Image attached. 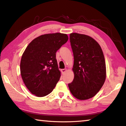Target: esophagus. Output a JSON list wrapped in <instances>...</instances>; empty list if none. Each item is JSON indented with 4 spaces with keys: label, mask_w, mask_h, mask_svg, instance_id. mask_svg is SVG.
Instances as JSON below:
<instances>
[{
    "label": "esophagus",
    "mask_w": 126,
    "mask_h": 126,
    "mask_svg": "<svg viewBox=\"0 0 126 126\" xmlns=\"http://www.w3.org/2000/svg\"><path fill=\"white\" fill-rule=\"evenodd\" d=\"M67 72V69H61V72L62 74H64V73Z\"/></svg>",
    "instance_id": "esophagus-1"
}]
</instances>
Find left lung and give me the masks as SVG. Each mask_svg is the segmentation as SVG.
I'll return each instance as SVG.
<instances>
[{"instance_id": "1", "label": "left lung", "mask_w": 126, "mask_h": 126, "mask_svg": "<svg viewBox=\"0 0 126 126\" xmlns=\"http://www.w3.org/2000/svg\"><path fill=\"white\" fill-rule=\"evenodd\" d=\"M70 42L74 59V78L68 87L77 99H90L100 91L106 79L104 53L99 43L88 35L72 33Z\"/></svg>"}]
</instances>
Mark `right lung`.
<instances>
[{"instance_id":"1","label":"right lung","mask_w":126,"mask_h":126,"mask_svg":"<svg viewBox=\"0 0 126 126\" xmlns=\"http://www.w3.org/2000/svg\"><path fill=\"white\" fill-rule=\"evenodd\" d=\"M68 40L67 34H45L33 40L25 49L20 73L26 88L36 96L48 95L60 79L56 53Z\"/></svg>"}]
</instances>
